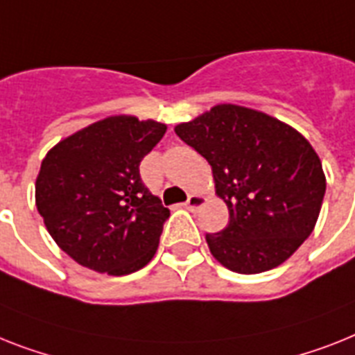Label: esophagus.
<instances>
[{
  "mask_svg": "<svg viewBox=\"0 0 355 355\" xmlns=\"http://www.w3.org/2000/svg\"><path fill=\"white\" fill-rule=\"evenodd\" d=\"M207 203V198L201 194H190L189 199H187V203H184V207L189 210H198L201 209L203 205Z\"/></svg>",
  "mask_w": 355,
  "mask_h": 355,
  "instance_id": "esophagus-1",
  "label": "esophagus"
}]
</instances>
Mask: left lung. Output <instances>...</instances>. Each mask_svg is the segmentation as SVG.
<instances>
[{"instance_id":"obj_1","label":"left lung","mask_w":355,"mask_h":355,"mask_svg":"<svg viewBox=\"0 0 355 355\" xmlns=\"http://www.w3.org/2000/svg\"><path fill=\"white\" fill-rule=\"evenodd\" d=\"M174 130L209 161L216 194L227 203L228 227L207 234L210 254L237 274L285 263L314 230L327 189L306 137L274 116L232 103Z\"/></svg>"}]
</instances>
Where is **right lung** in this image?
<instances>
[{
    "mask_svg": "<svg viewBox=\"0 0 355 355\" xmlns=\"http://www.w3.org/2000/svg\"><path fill=\"white\" fill-rule=\"evenodd\" d=\"M165 132V123L118 114L46 152L36 178L37 212L76 263L127 276L154 257L171 212L141 183L139 163Z\"/></svg>",
    "mask_w": 355,
    "mask_h": 355,
    "instance_id": "right-lung-1",
    "label": "right lung"
}]
</instances>
